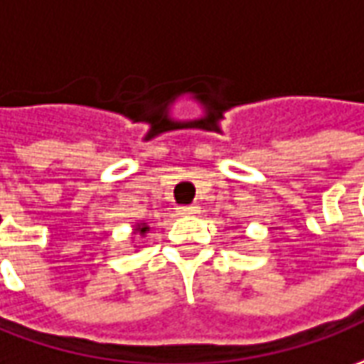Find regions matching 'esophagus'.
I'll list each match as a JSON object with an SVG mask.
<instances>
[{"instance_id": "34e87169", "label": "esophagus", "mask_w": 364, "mask_h": 364, "mask_svg": "<svg viewBox=\"0 0 364 364\" xmlns=\"http://www.w3.org/2000/svg\"><path fill=\"white\" fill-rule=\"evenodd\" d=\"M177 211H179L181 215H193V213H197V211H199V207L197 205H181V207H177Z\"/></svg>"}]
</instances>
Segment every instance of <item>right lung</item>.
I'll use <instances>...</instances> for the list:
<instances>
[{
  "instance_id": "obj_1",
  "label": "right lung",
  "mask_w": 364,
  "mask_h": 364,
  "mask_svg": "<svg viewBox=\"0 0 364 364\" xmlns=\"http://www.w3.org/2000/svg\"><path fill=\"white\" fill-rule=\"evenodd\" d=\"M146 230H149L146 225H136V232L139 233H146Z\"/></svg>"
}]
</instances>
